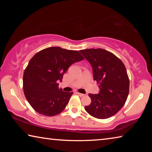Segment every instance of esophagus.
<instances>
[{"mask_svg":"<svg viewBox=\"0 0 152 152\" xmlns=\"http://www.w3.org/2000/svg\"><path fill=\"white\" fill-rule=\"evenodd\" d=\"M77 94H78L80 96H81V97H82V96H85V94H82V93H80V92H77Z\"/></svg>","mask_w":152,"mask_h":152,"instance_id":"esophagus-1","label":"esophagus"}]
</instances>
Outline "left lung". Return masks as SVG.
<instances>
[{
	"label": "left lung",
	"mask_w": 152,
	"mask_h": 152,
	"mask_svg": "<svg viewBox=\"0 0 152 152\" xmlns=\"http://www.w3.org/2000/svg\"><path fill=\"white\" fill-rule=\"evenodd\" d=\"M91 64L94 80L99 84V94H89L91 103L85 110L97 119H107L116 114L127 101L129 80L122 61L103 49L80 51Z\"/></svg>",
	"instance_id": "8db88e82"
}]
</instances>
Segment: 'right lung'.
<instances>
[{"label":"right lung","mask_w":152,"mask_h":152,"mask_svg":"<svg viewBox=\"0 0 152 152\" xmlns=\"http://www.w3.org/2000/svg\"><path fill=\"white\" fill-rule=\"evenodd\" d=\"M84 60L78 51L60 47L44 49L31 59L23 74V90L35 111L54 116L65 109L73 92L59 88L64 74L74 63Z\"/></svg>","instance_id":"add662e5"}]
</instances>
